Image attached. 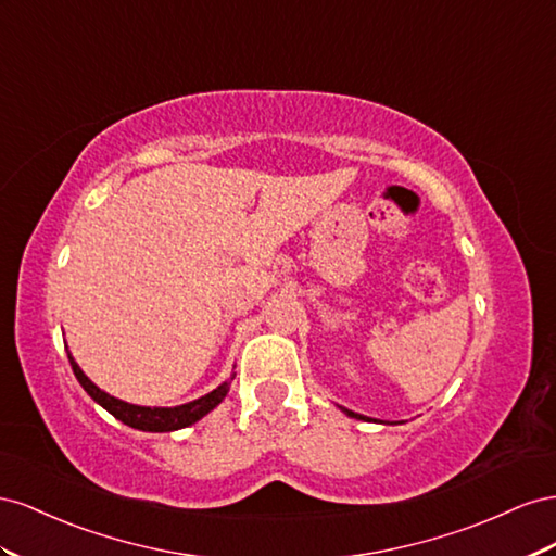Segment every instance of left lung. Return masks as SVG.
Wrapping results in <instances>:
<instances>
[{"mask_svg":"<svg viewBox=\"0 0 556 556\" xmlns=\"http://www.w3.org/2000/svg\"><path fill=\"white\" fill-rule=\"evenodd\" d=\"M346 417H354V419H361V421H377V419H370V417H363V415H358V412H352V409H346V407H342V405H338ZM384 424V421H382Z\"/></svg>","mask_w":556,"mask_h":556,"instance_id":"left-lung-1","label":"left lung"}]
</instances>
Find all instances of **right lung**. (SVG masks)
<instances>
[{
	"label": "right lung",
	"mask_w": 556,
	"mask_h": 556,
	"mask_svg": "<svg viewBox=\"0 0 556 556\" xmlns=\"http://www.w3.org/2000/svg\"><path fill=\"white\" fill-rule=\"evenodd\" d=\"M67 346V344H65ZM70 363H72V370L78 379V384L86 389V393L90 399L102 405L109 415H114L118 421H123L125 426L137 428V431H149V433H169V431H179V428H186L190 424L200 421L204 415H210V412L226 399L228 391H230V382L235 379V372L226 379L224 384H218L214 391L200 395V399L177 405V407H147V405H132V403H125L121 399H114V395H109L106 391H102L98 384L90 382L88 375L78 368V363L74 361L72 352H67Z\"/></svg>",
	"instance_id": "obj_1"
}]
</instances>
